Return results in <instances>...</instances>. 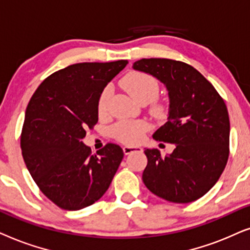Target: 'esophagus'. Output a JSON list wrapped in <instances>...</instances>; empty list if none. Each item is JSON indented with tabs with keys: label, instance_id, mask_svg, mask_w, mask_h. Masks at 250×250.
<instances>
[{
	"label": "esophagus",
	"instance_id": "esophagus-1",
	"mask_svg": "<svg viewBox=\"0 0 250 250\" xmlns=\"http://www.w3.org/2000/svg\"><path fill=\"white\" fill-rule=\"evenodd\" d=\"M143 149L142 147H139V146H130V145H127L123 147V152H125V154H131V153L134 152H142Z\"/></svg>",
	"mask_w": 250,
	"mask_h": 250
}]
</instances>
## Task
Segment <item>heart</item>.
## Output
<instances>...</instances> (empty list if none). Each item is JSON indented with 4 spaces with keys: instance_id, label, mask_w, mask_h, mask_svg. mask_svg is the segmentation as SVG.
Listing matches in <instances>:
<instances>
[{
    "instance_id": "1",
    "label": "heart",
    "mask_w": 250,
    "mask_h": 250,
    "mask_svg": "<svg viewBox=\"0 0 250 250\" xmlns=\"http://www.w3.org/2000/svg\"><path fill=\"white\" fill-rule=\"evenodd\" d=\"M123 86L125 91L137 103L152 102L159 94V83L153 76L142 72H132L123 79ZM111 95V88L104 89L98 101L99 115H105L108 108V99ZM147 122L142 121H125L119 123L115 127L116 138L127 144H137L144 137L148 130Z\"/></svg>"
}]
</instances>
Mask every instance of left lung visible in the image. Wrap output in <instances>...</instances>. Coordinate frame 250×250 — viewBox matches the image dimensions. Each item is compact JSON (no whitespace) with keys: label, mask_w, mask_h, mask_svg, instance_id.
Returning a JSON list of instances; mask_svg holds the SVG:
<instances>
[{"label":"left lung","mask_w":250,"mask_h":250,"mask_svg":"<svg viewBox=\"0 0 250 250\" xmlns=\"http://www.w3.org/2000/svg\"><path fill=\"white\" fill-rule=\"evenodd\" d=\"M132 67L154 76L167 89V122L153 138L175 145L166 156L158 148H145L147 166L143 182L153 194L167 201L198 200L216 184L229 159V119L225 103L214 85L185 62L144 58Z\"/></svg>","instance_id":"8db88e82"}]
</instances>
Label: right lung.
Instances as JSON below:
<instances>
[{
  "label": "right lung",
  "mask_w": 250,
  "mask_h": 250,
  "mask_svg": "<svg viewBox=\"0 0 250 250\" xmlns=\"http://www.w3.org/2000/svg\"><path fill=\"white\" fill-rule=\"evenodd\" d=\"M127 64L67 66L48 76L28 103L21 138L22 158L36 185L58 207H88L111 185L123 159L122 148L107 144L91 155L83 138L98 122L103 90Z\"/></svg>",
  "instance_id": "1"
}]
</instances>
